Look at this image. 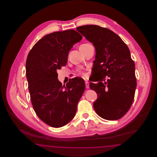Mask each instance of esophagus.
Instances as JSON below:
<instances>
[{
	"label": "esophagus",
	"instance_id": "esophagus-1",
	"mask_svg": "<svg viewBox=\"0 0 157 157\" xmlns=\"http://www.w3.org/2000/svg\"><path fill=\"white\" fill-rule=\"evenodd\" d=\"M85 85H86V88L88 89L90 88V86H89V82H88V81L85 82Z\"/></svg>",
	"mask_w": 157,
	"mask_h": 157
}]
</instances>
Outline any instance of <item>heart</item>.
<instances>
[{
  "label": "heart",
  "mask_w": 157,
  "mask_h": 157,
  "mask_svg": "<svg viewBox=\"0 0 157 157\" xmlns=\"http://www.w3.org/2000/svg\"><path fill=\"white\" fill-rule=\"evenodd\" d=\"M90 45H91L90 44H82V45L80 46L79 49H80L81 51H84V50H85L88 46H90Z\"/></svg>",
  "instance_id": "1"
}]
</instances>
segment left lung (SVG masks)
I'll return each mask as SVG.
<instances>
[{
    "instance_id": "8db88e82",
    "label": "left lung",
    "mask_w": 157,
    "mask_h": 157,
    "mask_svg": "<svg viewBox=\"0 0 157 157\" xmlns=\"http://www.w3.org/2000/svg\"><path fill=\"white\" fill-rule=\"evenodd\" d=\"M76 30L95 48L93 71L96 78L92 81L98 82L90 85L97 94L94 109L105 120H119L130 109L136 87L129 49L118 35L107 28L88 25Z\"/></svg>"
}]
</instances>
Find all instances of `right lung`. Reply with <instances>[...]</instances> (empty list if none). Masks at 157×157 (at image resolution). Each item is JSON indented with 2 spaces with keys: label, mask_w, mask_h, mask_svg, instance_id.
<instances>
[{
  "label": "right lung",
  "mask_w": 157,
  "mask_h": 157,
  "mask_svg": "<svg viewBox=\"0 0 157 157\" xmlns=\"http://www.w3.org/2000/svg\"><path fill=\"white\" fill-rule=\"evenodd\" d=\"M82 38L74 29L55 32L38 40L28 55L26 74L31 102L37 117L51 127H63L74 118L85 89L79 77L62 86L56 71L67 65L71 49Z\"/></svg>",
  "instance_id": "right-lung-1"
}]
</instances>
